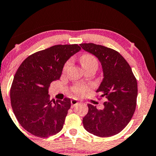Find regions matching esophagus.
<instances>
[{
    "label": "esophagus",
    "instance_id": "1",
    "mask_svg": "<svg viewBox=\"0 0 156 156\" xmlns=\"http://www.w3.org/2000/svg\"><path fill=\"white\" fill-rule=\"evenodd\" d=\"M71 102V105H72V106H71V108H74V107L76 106V105L78 104V101L76 99H74V98L71 99V102Z\"/></svg>",
    "mask_w": 156,
    "mask_h": 156
}]
</instances>
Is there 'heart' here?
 Masks as SVG:
<instances>
[{"instance_id":"obj_1","label":"heart","mask_w":156,"mask_h":156,"mask_svg":"<svg viewBox=\"0 0 156 156\" xmlns=\"http://www.w3.org/2000/svg\"><path fill=\"white\" fill-rule=\"evenodd\" d=\"M80 63H81L82 67H86L88 66H90L91 65H94V64H97V59H95V57L94 56L91 55V54H83V56H81L80 58ZM70 62H67L65 64V67H64V70H66L67 67L70 65ZM88 89L87 86H82V85H76L75 86V87L73 89V93L76 94L77 95H80L83 94L85 93V91Z\"/></svg>"}]
</instances>
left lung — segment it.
Returning a JSON list of instances; mask_svg holds the SVG:
<instances>
[{
    "mask_svg": "<svg viewBox=\"0 0 156 156\" xmlns=\"http://www.w3.org/2000/svg\"><path fill=\"white\" fill-rule=\"evenodd\" d=\"M94 55L102 65L103 80L96 92L105 97L104 109L88 104L89 111L83 119L88 132L108 137L121 132L132 119L137 97V82L132 68L116 51L92 43L80 44Z\"/></svg>",
    "mask_w": 156,
    "mask_h": 156,
    "instance_id": "obj_1",
    "label": "left lung"
}]
</instances>
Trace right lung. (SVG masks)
Masks as SVG:
<instances>
[{
    "mask_svg": "<svg viewBox=\"0 0 156 156\" xmlns=\"http://www.w3.org/2000/svg\"><path fill=\"white\" fill-rule=\"evenodd\" d=\"M80 50L78 44L56 45L29 56L18 68L10 90L11 104L19 123L30 134L45 138L63 128L70 99L51 100L48 88Z\"/></svg>",
    "mask_w": 156,
    "mask_h": 156,
    "instance_id": "right-lung-1",
    "label": "right lung"
}]
</instances>
